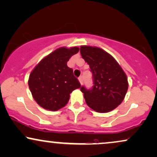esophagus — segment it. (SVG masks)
Masks as SVG:
<instances>
[{
  "instance_id": "obj_1",
  "label": "esophagus",
  "mask_w": 157,
  "mask_h": 157,
  "mask_svg": "<svg viewBox=\"0 0 157 157\" xmlns=\"http://www.w3.org/2000/svg\"><path fill=\"white\" fill-rule=\"evenodd\" d=\"M78 80H79V81H80V84L82 85V82H83V77H82V76H80V77H79V78H78Z\"/></svg>"
}]
</instances>
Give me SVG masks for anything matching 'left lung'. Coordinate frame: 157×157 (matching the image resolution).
<instances>
[{
  "instance_id": "8db88e82",
  "label": "left lung",
  "mask_w": 157,
  "mask_h": 157,
  "mask_svg": "<svg viewBox=\"0 0 157 157\" xmlns=\"http://www.w3.org/2000/svg\"><path fill=\"white\" fill-rule=\"evenodd\" d=\"M80 54L89 65L94 79L91 89L80 88L86 104L96 112H110L125 97L129 87L126 75L116 59L102 49L83 45Z\"/></svg>"
}]
</instances>
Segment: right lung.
Instances as JSON below:
<instances>
[{
	"label": "right lung",
	"mask_w": 157,
	"mask_h": 157,
	"mask_svg": "<svg viewBox=\"0 0 157 157\" xmlns=\"http://www.w3.org/2000/svg\"><path fill=\"white\" fill-rule=\"evenodd\" d=\"M77 47L56 49L45 56L32 70L28 86L39 106L57 111L68 103L70 94L80 88V83L68 67L69 58L79 52Z\"/></svg>",
	"instance_id": "obj_1"
}]
</instances>
